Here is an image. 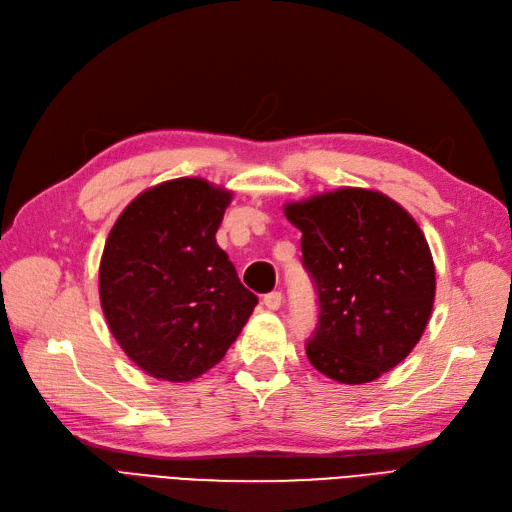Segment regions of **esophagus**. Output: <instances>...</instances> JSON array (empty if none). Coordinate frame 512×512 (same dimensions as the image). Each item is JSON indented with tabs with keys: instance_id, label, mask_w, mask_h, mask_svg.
<instances>
[{
	"instance_id": "34e87169",
	"label": "esophagus",
	"mask_w": 512,
	"mask_h": 512,
	"mask_svg": "<svg viewBox=\"0 0 512 512\" xmlns=\"http://www.w3.org/2000/svg\"><path fill=\"white\" fill-rule=\"evenodd\" d=\"M282 301H284V294L280 290H273V292L265 294V299H262V303L267 305V309H277L282 305Z\"/></svg>"
}]
</instances>
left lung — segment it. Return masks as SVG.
<instances>
[{"mask_svg": "<svg viewBox=\"0 0 512 512\" xmlns=\"http://www.w3.org/2000/svg\"><path fill=\"white\" fill-rule=\"evenodd\" d=\"M318 297L307 359L344 384L376 380L421 339L436 269L421 228L380 192L344 188L286 207Z\"/></svg>", "mask_w": 512, "mask_h": 512, "instance_id": "8db88e82", "label": "left lung"}]
</instances>
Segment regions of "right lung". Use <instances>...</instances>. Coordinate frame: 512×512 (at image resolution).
Masks as SVG:
<instances>
[{"instance_id": "1", "label": "right lung", "mask_w": 512, "mask_h": 512, "mask_svg": "<svg viewBox=\"0 0 512 512\" xmlns=\"http://www.w3.org/2000/svg\"><path fill=\"white\" fill-rule=\"evenodd\" d=\"M230 194L175 179L126 207L106 239L100 301L149 376L188 382L218 365L258 303L215 243Z\"/></svg>"}]
</instances>
